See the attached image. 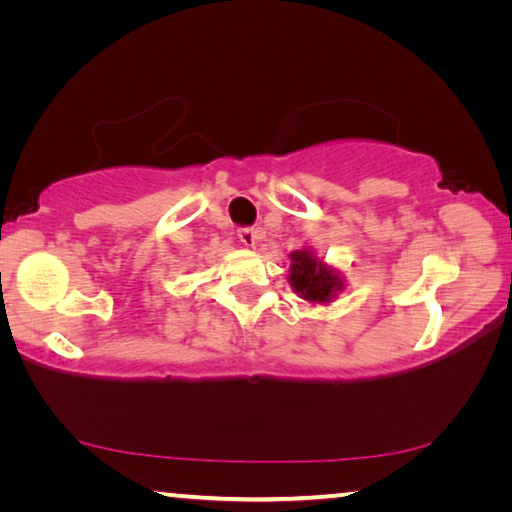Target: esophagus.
Segmentation results:
<instances>
[{
	"label": "esophagus",
	"instance_id": "34e87169",
	"mask_svg": "<svg viewBox=\"0 0 512 512\" xmlns=\"http://www.w3.org/2000/svg\"><path fill=\"white\" fill-rule=\"evenodd\" d=\"M259 237H262V230H259V228H241L239 230V241L248 248L255 246Z\"/></svg>",
	"mask_w": 512,
	"mask_h": 512
}]
</instances>
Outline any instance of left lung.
<instances>
[{"instance_id":"1","label":"left lung","mask_w":512,"mask_h":512,"mask_svg":"<svg viewBox=\"0 0 512 512\" xmlns=\"http://www.w3.org/2000/svg\"><path fill=\"white\" fill-rule=\"evenodd\" d=\"M289 282L302 300L316 302V305H325L336 296V291L343 289L339 275L316 259L311 250L291 253Z\"/></svg>"}]
</instances>
